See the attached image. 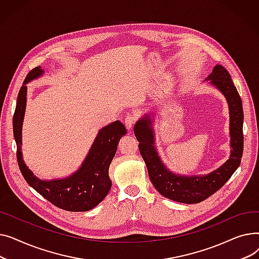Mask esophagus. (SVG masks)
Masks as SVG:
<instances>
[{
    "label": "esophagus",
    "instance_id": "obj_1",
    "mask_svg": "<svg viewBox=\"0 0 259 259\" xmlns=\"http://www.w3.org/2000/svg\"><path fill=\"white\" fill-rule=\"evenodd\" d=\"M135 120H137V118H135L133 115H128V116L125 118L124 122H125V126H126V128H127L128 130H131V129H132L133 125L135 124Z\"/></svg>",
    "mask_w": 259,
    "mask_h": 259
}]
</instances>
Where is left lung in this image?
I'll use <instances>...</instances> for the list:
<instances>
[{
  "mask_svg": "<svg viewBox=\"0 0 259 259\" xmlns=\"http://www.w3.org/2000/svg\"><path fill=\"white\" fill-rule=\"evenodd\" d=\"M205 80L219 89L227 100L230 114L229 159L209 174L180 175L172 172L161 160L155 147L153 112L144 114L134 125V134L154 188L169 199L183 203H198L220 190L240 165L243 150L242 103L230 73L222 65H215Z\"/></svg>",
  "mask_w": 259,
  "mask_h": 259,
  "instance_id": "1",
  "label": "left lung"
}]
</instances>
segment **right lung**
<instances>
[{
  "label": "right lung",
  "mask_w": 259,
  "mask_h": 259,
  "mask_svg": "<svg viewBox=\"0 0 259 259\" xmlns=\"http://www.w3.org/2000/svg\"><path fill=\"white\" fill-rule=\"evenodd\" d=\"M43 74L42 67H35L27 74L18 95L12 126L20 170L28 185L54 206L71 212L89 211L106 197L112 186L109 166L116 153L119 140L126 135L127 130L119 120L100 129L80 167L67 178L50 181L36 178L23 159L22 127L27 102L26 84Z\"/></svg>",
  "instance_id": "add662e5"
}]
</instances>
